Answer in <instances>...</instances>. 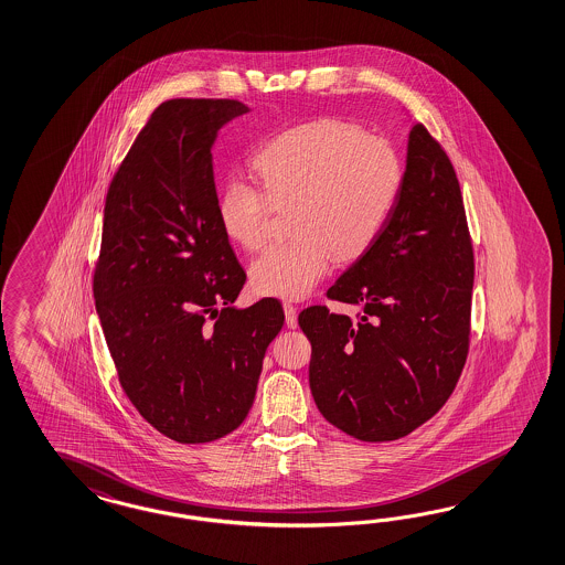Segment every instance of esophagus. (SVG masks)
Masks as SVG:
<instances>
[{"mask_svg": "<svg viewBox=\"0 0 565 565\" xmlns=\"http://www.w3.org/2000/svg\"><path fill=\"white\" fill-rule=\"evenodd\" d=\"M284 315H286V324L294 329L296 324H298V315H296V306L290 305V302H286L284 305Z\"/></svg>", "mask_w": 565, "mask_h": 565, "instance_id": "esophagus-1", "label": "esophagus"}]
</instances>
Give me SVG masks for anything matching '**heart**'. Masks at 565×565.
<instances>
[{
  "label": "heart",
  "instance_id": "obj_1",
  "mask_svg": "<svg viewBox=\"0 0 565 565\" xmlns=\"http://www.w3.org/2000/svg\"><path fill=\"white\" fill-rule=\"evenodd\" d=\"M253 167L263 189L230 181L217 201L220 224L230 241L259 250L277 210H291L294 238L269 246L250 267L255 290L288 300L315 290L333 259H358L376 243L403 184L391 141L335 117L281 131Z\"/></svg>",
  "mask_w": 565,
  "mask_h": 565
}]
</instances>
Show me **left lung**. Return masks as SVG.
Here are the masks:
<instances>
[{
  "label": "left lung",
  "instance_id": "1",
  "mask_svg": "<svg viewBox=\"0 0 565 565\" xmlns=\"http://www.w3.org/2000/svg\"><path fill=\"white\" fill-rule=\"evenodd\" d=\"M475 255L457 170L415 122L393 214L327 290L351 319L308 306V381L322 417L362 443H391L452 395L469 355Z\"/></svg>",
  "mask_w": 565,
  "mask_h": 565
}]
</instances>
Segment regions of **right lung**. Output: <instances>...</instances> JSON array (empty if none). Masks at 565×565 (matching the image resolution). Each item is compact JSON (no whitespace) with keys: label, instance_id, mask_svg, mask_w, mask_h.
Wrapping results in <instances>:
<instances>
[{"label":"right lung","instance_id":"add662e5","mask_svg":"<svg viewBox=\"0 0 565 565\" xmlns=\"http://www.w3.org/2000/svg\"><path fill=\"white\" fill-rule=\"evenodd\" d=\"M248 110L172 98L153 110L108 184L92 291L121 388L179 444L214 443L250 409L284 308L232 302L246 274L217 215V129Z\"/></svg>","mask_w":565,"mask_h":565}]
</instances>
